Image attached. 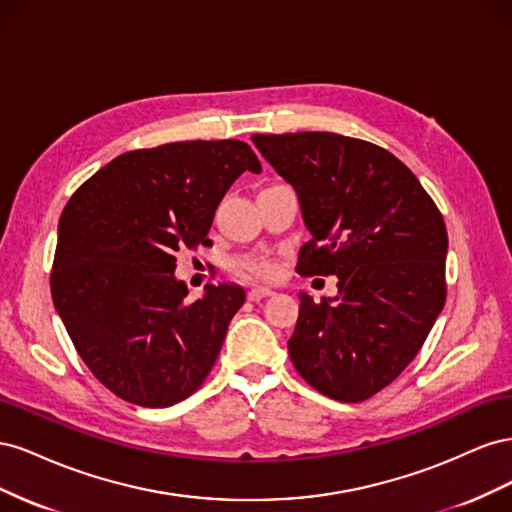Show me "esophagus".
<instances>
[{"mask_svg":"<svg viewBox=\"0 0 512 512\" xmlns=\"http://www.w3.org/2000/svg\"><path fill=\"white\" fill-rule=\"evenodd\" d=\"M271 294H273V290L267 288V286H254V288H250V292H247V299H250V301H260V299H265V297H271Z\"/></svg>","mask_w":512,"mask_h":512,"instance_id":"34e87169","label":"esophagus"}]
</instances>
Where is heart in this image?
Instances as JSON below:
<instances>
[{
  "label": "heart",
  "mask_w": 512,
  "mask_h": 512,
  "mask_svg": "<svg viewBox=\"0 0 512 512\" xmlns=\"http://www.w3.org/2000/svg\"><path fill=\"white\" fill-rule=\"evenodd\" d=\"M241 269L247 273V275H254V277H273L277 273V262L273 258H267V256H258V258H247L243 260Z\"/></svg>",
  "instance_id": "1"
}]
</instances>
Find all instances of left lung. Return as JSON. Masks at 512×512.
I'll use <instances>...</instances> for the list:
<instances>
[{
    "label": "left lung",
    "instance_id": "obj_1",
    "mask_svg": "<svg viewBox=\"0 0 512 512\" xmlns=\"http://www.w3.org/2000/svg\"><path fill=\"white\" fill-rule=\"evenodd\" d=\"M297 192L309 239L301 275H335L337 294L299 292L290 361L316 391L363 401L404 371L446 301V226L393 153L333 132L254 134Z\"/></svg>",
    "mask_w": 512,
    "mask_h": 512
}]
</instances>
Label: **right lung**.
Returning a JSON list of instances; mask_svg holds the SVG:
<instances>
[{
	"instance_id": "1",
	"label": "right lung",
	"mask_w": 512,
	"mask_h": 512,
	"mask_svg": "<svg viewBox=\"0 0 512 512\" xmlns=\"http://www.w3.org/2000/svg\"><path fill=\"white\" fill-rule=\"evenodd\" d=\"M260 173L241 141L136 149L74 192L59 218L51 294L76 352L108 391L145 408L192 395L245 303L237 284L185 301L175 254L207 243L224 194Z\"/></svg>"
}]
</instances>
